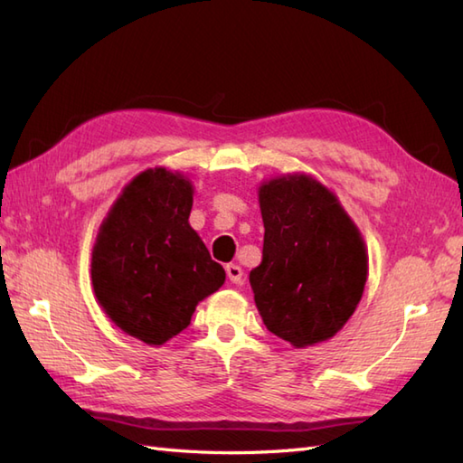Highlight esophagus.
I'll return each mask as SVG.
<instances>
[{"mask_svg": "<svg viewBox=\"0 0 463 463\" xmlns=\"http://www.w3.org/2000/svg\"><path fill=\"white\" fill-rule=\"evenodd\" d=\"M224 270H226V277H229V280L232 284H241L242 282L244 272H242V269L239 267V264H226Z\"/></svg>", "mask_w": 463, "mask_h": 463, "instance_id": "1", "label": "esophagus"}]
</instances>
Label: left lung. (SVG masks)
Instances as JSON below:
<instances>
[{"instance_id": "left-lung-1", "label": "left lung", "mask_w": 463, "mask_h": 463, "mask_svg": "<svg viewBox=\"0 0 463 463\" xmlns=\"http://www.w3.org/2000/svg\"><path fill=\"white\" fill-rule=\"evenodd\" d=\"M262 262L254 302L274 336L307 348L330 340L356 310L368 279L362 232L328 186L304 173L262 181Z\"/></svg>"}]
</instances>
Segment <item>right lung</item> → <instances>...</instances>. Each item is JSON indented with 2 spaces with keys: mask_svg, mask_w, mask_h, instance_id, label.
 <instances>
[{
  "mask_svg": "<svg viewBox=\"0 0 463 463\" xmlns=\"http://www.w3.org/2000/svg\"><path fill=\"white\" fill-rule=\"evenodd\" d=\"M193 194L189 176L146 169L117 196L93 244L97 302L115 326L149 346L189 326L196 304L226 279L189 224Z\"/></svg>",
  "mask_w": 463,
  "mask_h": 463,
  "instance_id": "obj_1",
  "label": "right lung"
}]
</instances>
